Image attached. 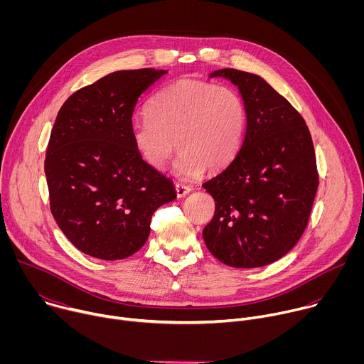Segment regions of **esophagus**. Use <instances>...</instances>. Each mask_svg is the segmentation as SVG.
<instances>
[{"mask_svg":"<svg viewBox=\"0 0 364 364\" xmlns=\"http://www.w3.org/2000/svg\"><path fill=\"white\" fill-rule=\"evenodd\" d=\"M190 191H191V188H190L188 186H184V184L176 183V194H177V197H178V198L186 197Z\"/></svg>","mask_w":364,"mask_h":364,"instance_id":"34e87169","label":"esophagus"}]
</instances>
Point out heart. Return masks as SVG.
<instances>
[{
  "instance_id": "1",
  "label": "heart",
  "mask_w": 364,
  "mask_h": 364,
  "mask_svg": "<svg viewBox=\"0 0 364 364\" xmlns=\"http://www.w3.org/2000/svg\"><path fill=\"white\" fill-rule=\"evenodd\" d=\"M146 118L129 127L131 141L151 168L161 171L177 148L173 173L191 180L204 170L228 167L240 148L245 105L228 86L204 80H177L155 93Z\"/></svg>"
}]
</instances>
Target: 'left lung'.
Returning a JSON list of instances; mask_svg holds the SVG:
<instances>
[{"label":"left lung","instance_id":"obj_1","mask_svg":"<svg viewBox=\"0 0 364 364\" xmlns=\"http://www.w3.org/2000/svg\"><path fill=\"white\" fill-rule=\"evenodd\" d=\"M242 96L246 132L233 161L203 187L215 198L204 243L225 265L259 268L302 236L318 187L314 144L304 118L261 76L220 69Z\"/></svg>","mask_w":364,"mask_h":364}]
</instances>
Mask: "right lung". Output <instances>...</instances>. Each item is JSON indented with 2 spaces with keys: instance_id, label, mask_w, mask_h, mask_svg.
Masks as SVG:
<instances>
[{
  "instance_id": "obj_1",
  "label": "right lung",
  "mask_w": 364,
  "mask_h": 364,
  "mask_svg": "<svg viewBox=\"0 0 364 364\" xmlns=\"http://www.w3.org/2000/svg\"><path fill=\"white\" fill-rule=\"evenodd\" d=\"M167 70H118L75 92L46 151L50 210L83 253L117 261L139 250L152 213L177 194L138 155L129 134L138 97Z\"/></svg>"
}]
</instances>
